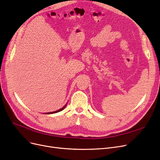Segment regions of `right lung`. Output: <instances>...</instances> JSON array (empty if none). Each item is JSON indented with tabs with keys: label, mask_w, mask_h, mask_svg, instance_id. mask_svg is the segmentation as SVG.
I'll list each match as a JSON object with an SVG mask.
<instances>
[{
	"label": "right lung",
	"mask_w": 160,
	"mask_h": 160,
	"mask_svg": "<svg viewBox=\"0 0 160 160\" xmlns=\"http://www.w3.org/2000/svg\"><path fill=\"white\" fill-rule=\"evenodd\" d=\"M67 106V104L65 105L64 107L62 108H61V109H58V110H57V111H53V112H49V113H45V114H52V113H58V112H59V111H62L64 108H65V107H66Z\"/></svg>",
	"instance_id": "obj_1"
}]
</instances>
